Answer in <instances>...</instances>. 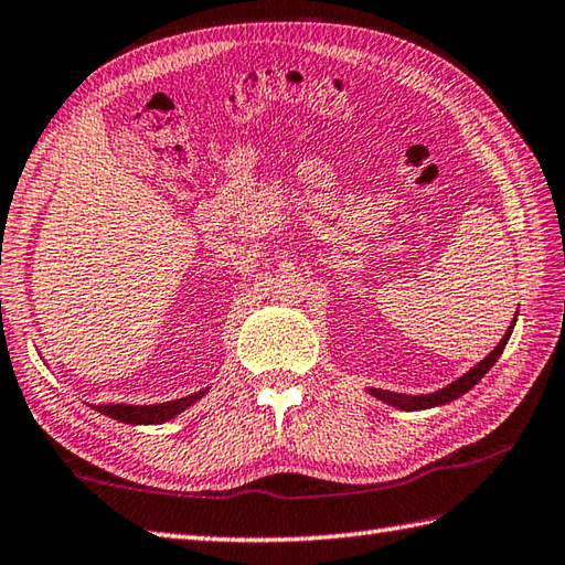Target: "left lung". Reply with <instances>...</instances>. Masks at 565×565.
Listing matches in <instances>:
<instances>
[{"label":"left lung","mask_w":565,"mask_h":565,"mask_svg":"<svg viewBox=\"0 0 565 565\" xmlns=\"http://www.w3.org/2000/svg\"><path fill=\"white\" fill-rule=\"evenodd\" d=\"M516 313H519V311H516ZM514 323H516V318L512 320V326L507 328L504 338H502L500 342H497V348L490 352L488 358L480 360L470 372L462 374V377H458L452 384L444 386V390H438V392H434V394H418V396H412V394H396V392H386V390H367V392H370L372 396H377L380 402L392 404V406H396V408H404V412H422V408L440 406V404H448V402H452V399H458V396L470 392L472 386L478 384V382L484 377V374L490 372L492 364H494L497 360H500V355L504 352L507 340H510L512 330H514Z\"/></svg>","instance_id":"1"}]
</instances>
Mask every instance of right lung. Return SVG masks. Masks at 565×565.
Wrapping results in <instances>:
<instances>
[{
  "mask_svg": "<svg viewBox=\"0 0 565 565\" xmlns=\"http://www.w3.org/2000/svg\"><path fill=\"white\" fill-rule=\"evenodd\" d=\"M203 392H195V394H188L183 399H173V402H163V404H149V406H131V404H97L93 406L95 412L105 414L109 418H115V422L121 424H163L169 422V418L179 416L181 412H185L188 406L195 404L198 399H203Z\"/></svg>",
  "mask_w": 565,
  "mask_h": 565,
  "instance_id": "right-lung-1",
  "label": "right lung"
}]
</instances>
